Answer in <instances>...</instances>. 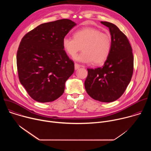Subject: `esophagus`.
Instances as JSON below:
<instances>
[{
  "label": "esophagus",
  "mask_w": 151,
  "mask_h": 151,
  "mask_svg": "<svg viewBox=\"0 0 151 151\" xmlns=\"http://www.w3.org/2000/svg\"><path fill=\"white\" fill-rule=\"evenodd\" d=\"M81 67V66L79 65V64H77V63H75V70H78V69H79Z\"/></svg>",
  "instance_id": "obj_1"
}]
</instances>
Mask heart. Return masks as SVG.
<instances>
[{
	"label": "heart",
	"instance_id": "b5f03b06",
	"mask_svg": "<svg viewBox=\"0 0 151 151\" xmlns=\"http://www.w3.org/2000/svg\"><path fill=\"white\" fill-rule=\"evenodd\" d=\"M64 50L75 60L82 63L93 62L96 65L103 64L108 58L111 49V39L109 35L96 28L87 27L76 30L73 37L65 36L63 39Z\"/></svg>",
	"mask_w": 151,
	"mask_h": 151
}]
</instances>
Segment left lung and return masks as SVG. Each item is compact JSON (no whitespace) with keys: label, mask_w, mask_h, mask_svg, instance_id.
<instances>
[{"label":"left lung","mask_w":151,"mask_h":151,"mask_svg":"<svg viewBox=\"0 0 151 151\" xmlns=\"http://www.w3.org/2000/svg\"><path fill=\"white\" fill-rule=\"evenodd\" d=\"M101 23L109 29L111 52L103 67L87 69L84 85L91 98L109 103L118 99L125 91L133 75L134 58L130 42L119 28L106 21Z\"/></svg>","instance_id":"8db88e82"}]
</instances>
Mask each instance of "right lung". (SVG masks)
I'll list each match as a JSON object with an SVG mask.
<instances>
[{
	"label": "right lung",
	"instance_id": "obj_1",
	"mask_svg": "<svg viewBox=\"0 0 151 151\" xmlns=\"http://www.w3.org/2000/svg\"><path fill=\"white\" fill-rule=\"evenodd\" d=\"M76 25L69 19H58L38 26L21 39L17 54L18 78L33 100L51 102L63 94L75 68L62 41Z\"/></svg>",
	"mask_w": 151,
	"mask_h": 151
}]
</instances>
